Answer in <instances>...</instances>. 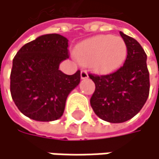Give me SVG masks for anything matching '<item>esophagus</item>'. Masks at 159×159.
<instances>
[{
    "mask_svg": "<svg viewBox=\"0 0 159 159\" xmlns=\"http://www.w3.org/2000/svg\"><path fill=\"white\" fill-rule=\"evenodd\" d=\"M89 77V74H88V71L86 70H81V78L82 79H87Z\"/></svg>",
    "mask_w": 159,
    "mask_h": 159,
    "instance_id": "34e87169",
    "label": "esophagus"
}]
</instances>
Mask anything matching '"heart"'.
Instances as JSON below:
<instances>
[{"label":"heart","mask_w":159,"mask_h":159,"mask_svg":"<svg viewBox=\"0 0 159 159\" xmlns=\"http://www.w3.org/2000/svg\"><path fill=\"white\" fill-rule=\"evenodd\" d=\"M127 44L119 36L109 34L89 38L78 43L74 54L78 60L89 62L92 69L100 72H109L117 69L127 57Z\"/></svg>","instance_id":"obj_1"}]
</instances>
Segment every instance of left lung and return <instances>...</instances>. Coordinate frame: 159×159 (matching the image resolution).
Segmentation results:
<instances>
[{"label":"left lung","instance_id":"left-lung-1","mask_svg":"<svg viewBox=\"0 0 159 159\" xmlns=\"http://www.w3.org/2000/svg\"><path fill=\"white\" fill-rule=\"evenodd\" d=\"M120 35L128 49L123 66L109 74H89L96 87L91 107L100 118L110 123L126 122L135 116L146 102L150 89L143 48L134 38L121 31Z\"/></svg>","mask_w":159,"mask_h":159}]
</instances>
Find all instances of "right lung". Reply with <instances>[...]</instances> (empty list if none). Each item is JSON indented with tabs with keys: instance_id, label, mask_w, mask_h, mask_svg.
<instances>
[{
	"instance_id": "add662e5",
	"label": "right lung",
	"mask_w": 159,
	"mask_h": 159,
	"mask_svg": "<svg viewBox=\"0 0 159 159\" xmlns=\"http://www.w3.org/2000/svg\"><path fill=\"white\" fill-rule=\"evenodd\" d=\"M68 39L45 34L24 44L13 59L10 91L18 110L36 121L61 117L70 92L80 83V70L72 75L59 69L69 58Z\"/></svg>"
}]
</instances>
